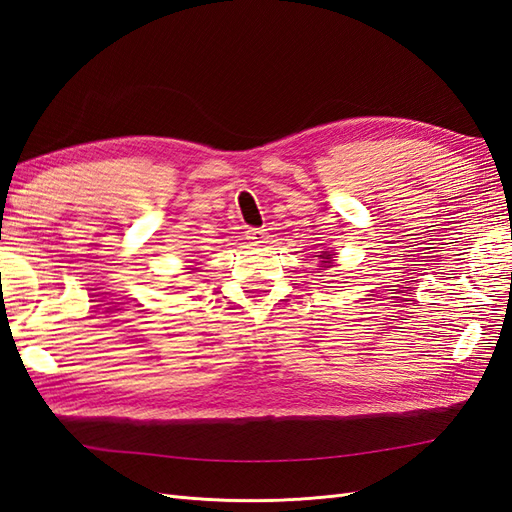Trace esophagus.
<instances>
[{
    "mask_svg": "<svg viewBox=\"0 0 512 512\" xmlns=\"http://www.w3.org/2000/svg\"><path fill=\"white\" fill-rule=\"evenodd\" d=\"M245 239L250 241V243H254V245L267 243V230H262V228H250V230H245Z\"/></svg>",
    "mask_w": 512,
    "mask_h": 512,
    "instance_id": "34e87169",
    "label": "esophagus"
}]
</instances>
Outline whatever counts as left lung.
Returning <instances> with one entry per match:
<instances>
[{"label":"left lung","mask_w":512,"mask_h":512,"mask_svg":"<svg viewBox=\"0 0 512 512\" xmlns=\"http://www.w3.org/2000/svg\"><path fill=\"white\" fill-rule=\"evenodd\" d=\"M320 265H322V271L324 269H331V267H335L333 265V258H335V254L333 252H320Z\"/></svg>","instance_id":"obj_1"}]
</instances>
